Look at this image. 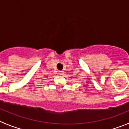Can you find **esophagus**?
I'll use <instances>...</instances> for the list:
<instances>
[{
	"instance_id": "34e87169",
	"label": "esophagus",
	"mask_w": 129,
	"mask_h": 129,
	"mask_svg": "<svg viewBox=\"0 0 129 129\" xmlns=\"http://www.w3.org/2000/svg\"><path fill=\"white\" fill-rule=\"evenodd\" d=\"M58 73H59V74H60V75H63V71H60L58 72Z\"/></svg>"
}]
</instances>
